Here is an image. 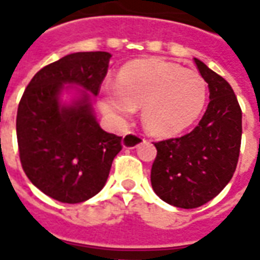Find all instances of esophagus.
Returning a JSON list of instances; mask_svg holds the SVG:
<instances>
[{
  "label": "esophagus",
  "mask_w": 260,
  "mask_h": 260,
  "mask_svg": "<svg viewBox=\"0 0 260 260\" xmlns=\"http://www.w3.org/2000/svg\"><path fill=\"white\" fill-rule=\"evenodd\" d=\"M145 139L142 136L136 135V134H132V132H128L126 135H124L122 138V146L126 147V149H135L141 142H143Z\"/></svg>",
  "instance_id": "34e87169"
}]
</instances>
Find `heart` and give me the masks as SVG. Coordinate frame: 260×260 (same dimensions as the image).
Segmentation results:
<instances>
[{"mask_svg": "<svg viewBox=\"0 0 260 260\" xmlns=\"http://www.w3.org/2000/svg\"><path fill=\"white\" fill-rule=\"evenodd\" d=\"M207 86L201 74L161 58L124 65L117 85L103 87L100 107L110 118L125 121L142 107L147 132L171 138L188 129L205 108Z\"/></svg>", "mask_w": 260, "mask_h": 260, "instance_id": "obj_1", "label": "heart"}]
</instances>
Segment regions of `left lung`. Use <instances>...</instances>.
Here are the masks:
<instances>
[{
	"label": "left lung",
	"instance_id": "left-lung-1",
	"mask_svg": "<svg viewBox=\"0 0 260 260\" xmlns=\"http://www.w3.org/2000/svg\"><path fill=\"white\" fill-rule=\"evenodd\" d=\"M195 64L210 91L206 113L189 134L154 143L157 156L150 173L156 195L181 209L202 206L223 191L237 169L242 135L233 87L201 59Z\"/></svg>",
	"mask_w": 260,
	"mask_h": 260
}]
</instances>
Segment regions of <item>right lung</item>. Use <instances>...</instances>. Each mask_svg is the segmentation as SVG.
Listing matches in <instances>:
<instances>
[{
  "label": "right lung",
  "mask_w": 260,
  "mask_h": 260,
  "mask_svg": "<svg viewBox=\"0 0 260 260\" xmlns=\"http://www.w3.org/2000/svg\"><path fill=\"white\" fill-rule=\"evenodd\" d=\"M111 54L65 55L37 72L20 99L16 136L22 167L31 184L55 201L80 203L102 191L121 136L97 122L91 96L106 78ZM69 87L81 90L73 102L60 96Z\"/></svg>",
  "instance_id": "obj_1"
}]
</instances>
